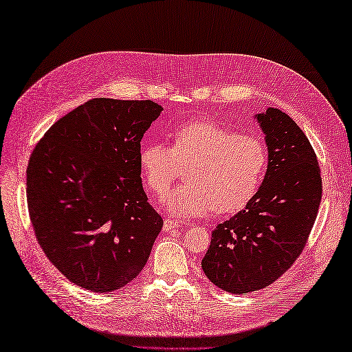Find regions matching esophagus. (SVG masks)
Wrapping results in <instances>:
<instances>
[{
	"label": "esophagus",
	"mask_w": 352,
	"mask_h": 352,
	"mask_svg": "<svg viewBox=\"0 0 352 352\" xmlns=\"http://www.w3.org/2000/svg\"><path fill=\"white\" fill-rule=\"evenodd\" d=\"M180 226V223L177 220H173V219H166L164 220V230H173V229H177Z\"/></svg>",
	"instance_id": "obj_1"
}]
</instances>
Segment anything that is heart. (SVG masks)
Masks as SVG:
<instances>
[{"label": "heart", "mask_w": 352, "mask_h": 352, "mask_svg": "<svg viewBox=\"0 0 352 352\" xmlns=\"http://www.w3.org/2000/svg\"><path fill=\"white\" fill-rule=\"evenodd\" d=\"M269 164L261 141L210 120H192L172 133V146L153 142L140 153L141 173L157 197H164L186 167L185 185L164 199L177 217L190 219L243 208Z\"/></svg>", "instance_id": "heart-1"}]
</instances>
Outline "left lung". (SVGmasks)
I'll list each match as a JSON object with an SVG mask.
<instances>
[{
	"mask_svg": "<svg viewBox=\"0 0 352 352\" xmlns=\"http://www.w3.org/2000/svg\"><path fill=\"white\" fill-rule=\"evenodd\" d=\"M269 164L247 207L211 232L201 267L220 289L247 294L269 286L302 252L322 201V176L310 141L279 109L255 114Z\"/></svg>",
	"mask_w": 352,
	"mask_h": 352,
	"instance_id": "8db88e82",
	"label": "left lung"
}]
</instances>
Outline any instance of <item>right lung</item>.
Masks as SVG:
<instances>
[{
    "label": "right lung",
    "instance_id": "obj_1",
    "mask_svg": "<svg viewBox=\"0 0 352 352\" xmlns=\"http://www.w3.org/2000/svg\"><path fill=\"white\" fill-rule=\"evenodd\" d=\"M163 107L94 98L52 124L30 155L28 208L35 236L66 278L92 292L141 273L163 219L142 188L141 140Z\"/></svg>",
    "mask_w": 352,
    "mask_h": 352
}]
</instances>
